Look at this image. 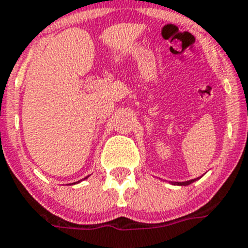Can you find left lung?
Returning a JSON list of instances; mask_svg holds the SVG:
<instances>
[{
	"label": "left lung",
	"mask_w": 248,
	"mask_h": 248,
	"mask_svg": "<svg viewBox=\"0 0 248 248\" xmlns=\"http://www.w3.org/2000/svg\"><path fill=\"white\" fill-rule=\"evenodd\" d=\"M196 180H191V181H187V182H177V185H181V186H184V185H189L192 184V182H195ZM176 184V182H175Z\"/></svg>",
	"instance_id": "left-lung-1"
}]
</instances>
